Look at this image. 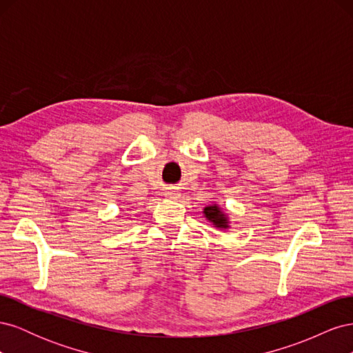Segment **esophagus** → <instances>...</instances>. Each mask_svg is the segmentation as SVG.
Wrapping results in <instances>:
<instances>
[{
	"label": "esophagus",
	"instance_id": "34e87169",
	"mask_svg": "<svg viewBox=\"0 0 353 353\" xmlns=\"http://www.w3.org/2000/svg\"><path fill=\"white\" fill-rule=\"evenodd\" d=\"M166 196H168V197H176V193H174V191H168Z\"/></svg>",
	"mask_w": 353,
	"mask_h": 353
}]
</instances>
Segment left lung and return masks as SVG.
I'll list each match as a JSON object with an SVG mask.
<instances>
[{
    "mask_svg": "<svg viewBox=\"0 0 353 353\" xmlns=\"http://www.w3.org/2000/svg\"><path fill=\"white\" fill-rule=\"evenodd\" d=\"M205 215H206V218L210 222L215 223L218 228H227V218L219 210L218 206H208V208H205Z\"/></svg>",
    "mask_w": 353,
    "mask_h": 353,
    "instance_id": "obj_1",
    "label": "left lung"
}]
</instances>
